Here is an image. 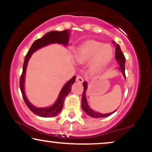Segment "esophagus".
<instances>
[{
	"label": "esophagus",
	"instance_id": "1",
	"mask_svg": "<svg viewBox=\"0 0 152 152\" xmlns=\"http://www.w3.org/2000/svg\"><path fill=\"white\" fill-rule=\"evenodd\" d=\"M76 81H77V82H78L79 83H82L83 82H84V79H83L82 76L78 75V76H77Z\"/></svg>",
	"mask_w": 152,
	"mask_h": 152
}]
</instances>
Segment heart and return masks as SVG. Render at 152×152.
Segmentation results:
<instances>
[{
    "label": "heart",
    "instance_id": "obj_1",
    "mask_svg": "<svg viewBox=\"0 0 152 152\" xmlns=\"http://www.w3.org/2000/svg\"><path fill=\"white\" fill-rule=\"evenodd\" d=\"M114 50L111 45L96 41H87L77 48L75 58L78 63L89 62L88 69L92 72H99L113 61Z\"/></svg>",
    "mask_w": 152,
    "mask_h": 152
}]
</instances>
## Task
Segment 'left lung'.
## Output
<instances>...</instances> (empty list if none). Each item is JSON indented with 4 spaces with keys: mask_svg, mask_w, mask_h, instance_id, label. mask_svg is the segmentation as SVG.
<instances>
[{
    "mask_svg": "<svg viewBox=\"0 0 152 152\" xmlns=\"http://www.w3.org/2000/svg\"><path fill=\"white\" fill-rule=\"evenodd\" d=\"M112 43H113L115 47V59L118 65H119L120 67H118L117 69L120 70V72H122V75H123L124 78L125 79V57H124V54L122 53V52L120 49V45L117 44V43L114 42V41H112ZM83 86H84V92H83L82 95V109L84 110L85 113H86L87 115H90L91 117L95 118H105L107 117L110 115H111L112 113H113L114 112L116 111H114L111 113H99V112H97L93 110L91 108L89 107L88 102H87L86 99V92L87 91V88H88V83H87L86 81L83 83Z\"/></svg>",
    "mask_w": 152,
    "mask_h": 152,
    "instance_id": "left-lung-1",
    "label": "left lung"
}]
</instances>
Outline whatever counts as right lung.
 Instances as JSON below:
<instances>
[{
    "instance_id": "add662e5",
    "label": "right lung",
    "mask_w": 152,
    "mask_h": 152,
    "mask_svg": "<svg viewBox=\"0 0 152 152\" xmlns=\"http://www.w3.org/2000/svg\"><path fill=\"white\" fill-rule=\"evenodd\" d=\"M70 30H66L64 31H51L45 34L44 36L41 37V39H37L32 43L31 45L30 50H29L28 54L25 57V61L23 66V73L20 76V88L23 97L26 102V105L30 109L32 112H33L36 115L43 118H50L55 117L61 111L63 108L64 102L66 97L67 96L68 93L70 92L71 90L72 85L75 83L76 76L72 77L69 81H68L62 88L60 91L57 99L53 105L47 107H35L30 102L29 100L25 91V81H26V73L27 70V66L29 60L32 57V54L36 52L37 50L47 45L53 44V43H57V44L63 45L64 46L67 47L68 45V41L70 39Z\"/></svg>"
}]
</instances>
